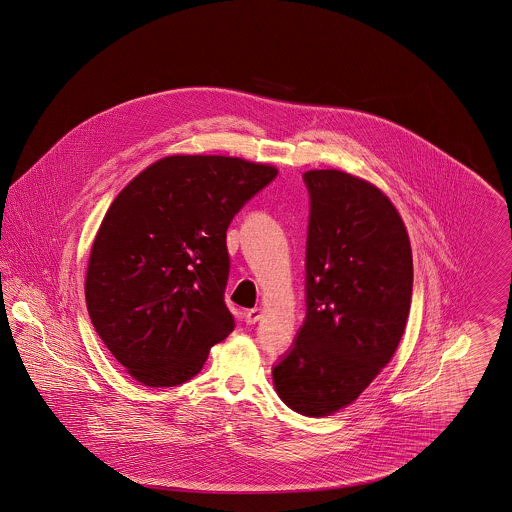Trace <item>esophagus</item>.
<instances>
[{
  "label": "esophagus",
  "mask_w": 512,
  "mask_h": 512,
  "mask_svg": "<svg viewBox=\"0 0 512 512\" xmlns=\"http://www.w3.org/2000/svg\"><path fill=\"white\" fill-rule=\"evenodd\" d=\"M261 315H263V311H261L259 307H255V309H249V311L245 313V322H247V324H255V322H259Z\"/></svg>",
  "instance_id": "34e87169"
}]
</instances>
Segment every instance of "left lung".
Here are the masks:
<instances>
[{
  "mask_svg": "<svg viewBox=\"0 0 512 512\" xmlns=\"http://www.w3.org/2000/svg\"><path fill=\"white\" fill-rule=\"evenodd\" d=\"M309 192L307 313L272 366L295 413L326 416L353 403L390 363L413 297L405 224L376 186L341 171L303 174Z\"/></svg>",
  "mask_w": 512,
  "mask_h": 512,
  "instance_id": "left-lung-1",
  "label": "left lung"
}]
</instances>
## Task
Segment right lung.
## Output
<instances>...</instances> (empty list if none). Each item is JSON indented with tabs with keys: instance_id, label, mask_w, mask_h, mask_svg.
Returning <instances> with one entry per match:
<instances>
[{
	"instance_id": "add662e5",
	"label": "right lung",
	"mask_w": 512,
	"mask_h": 512,
	"mask_svg": "<svg viewBox=\"0 0 512 512\" xmlns=\"http://www.w3.org/2000/svg\"><path fill=\"white\" fill-rule=\"evenodd\" d=\"M276 174L238 157L172 155L111 203L84 290L99 338L132 378L180 386L234 330L226 230Z\"/></svg>"
}]
</instances>
